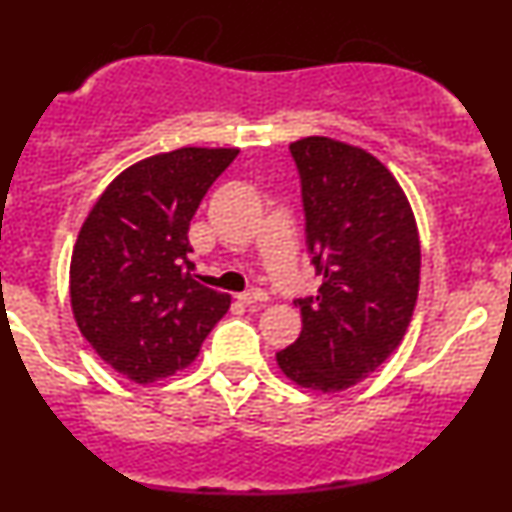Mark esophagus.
<instances>
[{
    "label": "esophagus",
    "mask_w": 512,
    "mask_h": 512,
    "mask_svg": "<svg viewBox=\"0 0 512 512\" xmlns=\"http://www.w3.org/2000/svg\"><path fill=\"white\" fill-rule=\"evenodd\" d=\"M238 298H240V303L250 305V308H257V305H262V303H267V301H269L267 293L260 291V289H250V291L240 293Z\"/></svg>",
    "instance_id": "1"
}]
</instances>
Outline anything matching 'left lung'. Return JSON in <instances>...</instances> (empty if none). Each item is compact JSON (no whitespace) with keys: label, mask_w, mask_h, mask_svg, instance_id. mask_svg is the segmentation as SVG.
I'll list each match as a JSON object with an SVG mask.
<instances>
[{"label":"left lung","mask_w":512,"mask_h":512,"mask_svg":"<svg viewBox=\"0 0 512 512\" xmlns=\"http://www.w3.org/2000/svg\"><path fill=\"white\" fill-rule=\"evenodd\" d=\"M303 182L317 296L296 301L301 337L276 354L305 390L342 392L402 344L421 279V240L402 185L366 149L332 137L291 144Z\"/></svg>","instance_id":"8db88e82"}]
</instances>
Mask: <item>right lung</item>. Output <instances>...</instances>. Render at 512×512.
I'll use <instances>...</instances> for the list:
<instances>
[{
  "instance_id": "add662e5",
  "label": "right lung",
  "mask_w": 512,
  "mask_h": 512,
  "mask_svg": "<svg viewBox=\"0 0 512 512\" xmlns=\"http://www.w3.org/2000/svg\"><path fill=\"white\" fill-rule=\"evenodd\" d=\"M240 149H182L122 170L88 211L72 264L76 327L98 356L132 383L173 378L231 308L199 284L190 221Z\"/></svg>"
}]
</instances>
